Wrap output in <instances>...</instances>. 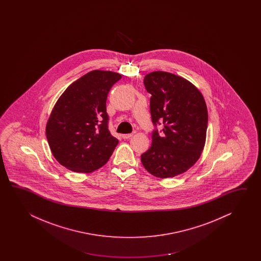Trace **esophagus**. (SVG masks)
Listing matches in <instances>:
<instances>
[{"mask_svg": "<svg viewBox=\"0 0 261 261\" xmlns=\"http://www.w3.org/2000/svg\"><path fill=\"white\" fill-rule=\"evenodd\" d=\"M133 135H134V133H128V134H123L122 137L123 139H128L133 137Z\"/></svg>", "mask_w": 261, "mask_h": 261, "instance_id": "obj_1", "label": "esophagus"}]
</instances>
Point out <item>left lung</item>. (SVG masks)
<instances>
[{
  "instance_id": "obj_1",
  "label": "left lung",
  "mask_w": 261,
  "mask_h": 261,
  "mask_svg": "<svg viewBox=\"0 0 261 261\" xmlns=\"http://www.w3.org/2000/svg\"><path fill=\"white\" fill-rule=\"evenodd\" d=\"M144 87L151 94L150 113L155 128L152 144L141 155L145 170L159 178L174 177L199 160L205 144L208 112L200 90L187 79L167 72H150Z\"/></svg>"
}]
</instances>
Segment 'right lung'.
<instances>
[{
	"label": "right lung",
	"mask_w": 261,
	"mask_h": 261,
	"mask_svg": "<svg viewBox=\"0 0 261 261\" xmlns=\"http://www.w3.org/2000/svg\"><path fill=\"white\" fill-rule=\"evenodd\" d=\"M121 74L94 70L71 84L57 100L46 124L50 149L62 166L91 172L110 159L118 140L108 128L107 95Z\"/></svg>",
	"instance_id": "add662e5"
}]
</instances>
